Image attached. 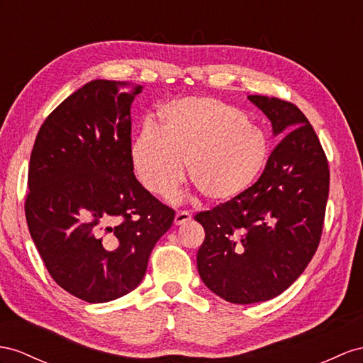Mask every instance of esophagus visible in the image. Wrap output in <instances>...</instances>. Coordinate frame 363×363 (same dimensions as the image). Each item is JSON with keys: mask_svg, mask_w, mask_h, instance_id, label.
Wrapping results in <instances>:
<instances>
[{"mask_svg": "<svg viewBox=\"0 0 363 363\" xmlns=\"http://www.w3.org/2000/svg\"><path fill=\"white\" fill-rule=\"evenodd\" d=\"M189 220H191V215L189 211H178L174 215V225H182Z\"/></svg>", "mask_w": 363, "mask_h": 363, "instance_id": "esophagus-1", "label": "esophagus"}]
</instances>
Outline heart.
Here are the masks:
<instances>
[{
    "mask_svg": "<svg viewBox=\"0 0 363 363\" xmlns=\"http://www.w3.org/2000/svg\"><path fill=\"white\" fill-rule=\"evenodd\" d=\"M133 170L147 190L169 194L190 179L203 198L225 203L259 179L268 160L261 128L242 111L213 98H184L167 104L160 125L147 124L130 147Z\"/></svg>",
    "mask_w": 363,
    "mask_h": 363,
    "instance_id": "obj_1",
    "label": "heart"
}]
</instances>
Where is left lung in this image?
Returning <instances> with one entry per match:
<instances>
[{"instance_id": "obj_1", "label": "left lung", "mask_w": 363, "mask_h": 363, "mask_svg": "<svg viewBox=\"0 0 363 363\" xmlns=\"http://www.w3.org/2000/svg\"><path fill=\"white\" fill-rule=\"evenodd\" d=\"M248 99L281 143L244 194L194 216L206 230L196 257L202 282L240 305L273 299L303 273L319 245L330 190L327 156L302 111L277 98Z\"/></svg>"}]
</instances>
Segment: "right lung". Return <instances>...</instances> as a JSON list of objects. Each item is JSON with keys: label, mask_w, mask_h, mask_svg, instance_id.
I'll list each match as a JSON object with an SVG mask.
<instances>
[{"label": "right lung", "mask_w": 363, "mask_h": 363, "mask_svg": "<svg viewBox=\"0 0 363 363\" xmlns=\"http://www.w3.org/2000/svg\"><path fill=\"white\" fill-rule=\"evenodd\" d=\"M139 91L87 82L44 121L30 155V236L53 281L90 303L135 290L174 219L133 173L130 107Z\"/></svg>", "instance_id": "right-lung-1"}]
</instances>
